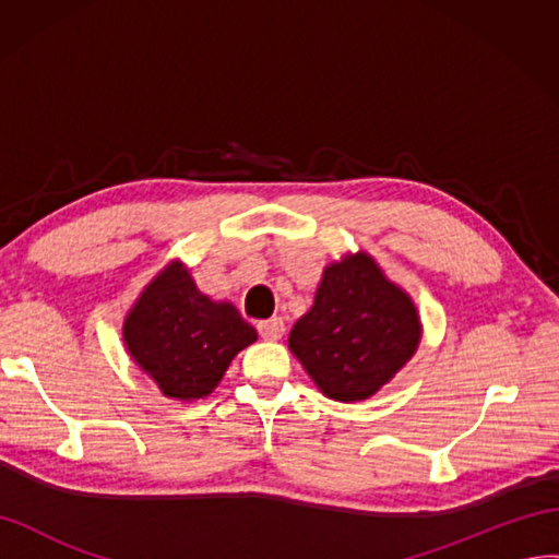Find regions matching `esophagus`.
I'll return each mask as SVG.
<instances>
[{
  "mask_svg": "<svg viewBox=\"0 0 559 559\" xmlns=\"http://www.w3.org/2000/svg\"><path fill=\"white\" fill-rule=\"evenodd\" d=\"M255 329H259L261 338L277 341L284 334V322H282V317H270V320H263V322L255 324Z\"/></svg>",
  "mask_w": 559,
  "mask_h": 559,
  "instance_id": "esophagus-1",
  "label": "esophagus"
}]
</instances>
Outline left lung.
Returning a JSON list of instances; mask_svg holds the SVG:
<instances>
[{"mask_svg":"<svg viewBox=\"0 0 559 559\" xmlns=\"http://www.w3.org/2000/svg\"><path fill=\"white\" fill-rule=\"evenodd\" d=\"M420 338L416 308L367 253L334 263L289 348L326 397L367 400L409 359Z\"/></svg>","mask_w":559,"mask_h":559,"instance_id":"1","label":"left lung"}]
</instances>
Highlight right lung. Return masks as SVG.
<instances>
[{
  "label": "right lung",
  "instance_id": "right-lung-1",
  "mask_svg": "<svg viewBox=\"0 0 559 559\" xmlns=\"http://www.w3.org/2000/svg\"><path fill=\"white\" fill-rule=\"evenodd\" d=\"M253 341L255 329L242 314L200 294L178 263L147 284L124 322L129 353L176 400L209 395Z\"/></svg>",
  "mask_w": 559,
  "mask_h": 559
}]
</instances>
